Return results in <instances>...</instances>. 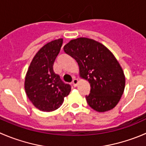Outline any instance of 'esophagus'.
Segmentation results:
<instances>
[{"mask_svg": "<svg viewBox=\"0 0 146 146\" xmlns=\"http://www.w3.org/2000/svg\"><path fill=\"white\" fill-rule=\"evenodd\" d=\"M78 83V80L77 78H74L73 80V85L74 87H76V86H77Z\"/></svg>", "mask_w": 146, "mask_h": 146, "instance_id": "esophagus-1", "label": "esophagus"}]
</instances>
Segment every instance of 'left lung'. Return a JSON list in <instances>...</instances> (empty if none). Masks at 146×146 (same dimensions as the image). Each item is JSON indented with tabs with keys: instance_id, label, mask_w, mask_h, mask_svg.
Wrapping results in <instances>:
<instances>
[{
	"instance_id": "obj_1",
	"label": "left lung",
	"mask_w": 146,
	"mask_h": 146,
	"mask_svg": "<svg viewBox=\"0 0 146 146\" xmlns=\"http://www.w3.org/2000/svg\"><path fill=\"white\" fill-rule=\"evenodd\" d=\"M63 50L78 63L80 77L90 83V93L86 96L89 106L98 112L115 108L123 93L125 77L111 50L88 38L70 40Z\"/></svg>"
}]
</instances>
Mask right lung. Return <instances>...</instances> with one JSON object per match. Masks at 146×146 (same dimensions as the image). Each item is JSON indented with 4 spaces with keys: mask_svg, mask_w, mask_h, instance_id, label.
Wrapping results in <instances>:
<instances>
[{
    "mask_svg": "<svg viewBox=\"0 0 146 146\" xmlns=\"http://www.w3.org/2000/svg\"><path fill=\"white\" fill-rule=\"evenodd\" d=\"M62 44L63 38H59L43 46L33 57L25 76L27 96L36 108L45 112L60 108L71 90L70 85L63 83L53 71Z\"/></svg>",
    "mask_w": 146,
    "mask_h": 146,
    "instance_id": "right-lung-1",
    "label": "right lung"
}]
</instances>
